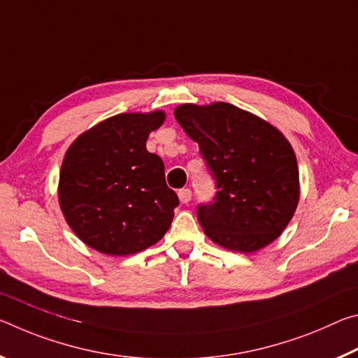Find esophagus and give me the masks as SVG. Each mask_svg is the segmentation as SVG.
<instances>
[{
	"mask_svg": "<svg viewBox=\"0 0 358 358\" xmlns=\"http://www.w3.org/2000/svg\"><path fill=\"white\" fill-rule=\"evenodd\" d=\"M178 196H179L180 203L187 204V203H189V201L192 200V190H190V189H180V190L178 192Z\"/></svg>",
	"mask_w": 358,
	"mask_h": 358,
	"instance_id": "34e87169",
	"label": "esophagus"
}]
</instances>
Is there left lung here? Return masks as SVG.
I'll list each match as a JSON object with an SVG mask.
<instances>
[{"instance_id": "left-lung-1", "label": "left lung", "mask_w": 358, "mask_h": 358, "mask_svg": "<svg viewBox=\"0 0 358 358\" xmlns=\"http://www.w3.org/2000/svg\"><path fill=\"white\" fill-rule=\"evenodd\" d=\"M174 117L198 143L215 180L213 201L196 208L204 233L244 254L273 243L294 217L300 196L296 158L284 134L228 103L182 104Z\"/></svg>"}]
</instances>
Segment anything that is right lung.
I'll return each instance as SVG.
<instances>
[{"label": "right lung", "mask_w": 358, "mask_h": 358, "mask_svg": "<svg viewBox=\"0 0 358 358\" xmlns=\"http://www.w3.org/2000/svg\"><path fill=\"white\" fill-rule=\"evenodd\" d=\"M162 110L119 114L82 133L64 155L58 200L64 219L101 254L130 255L160 241L179 204L162 158L145 149Z\"/></svg>", "instance_id": "obj_1"}]
</instances>
